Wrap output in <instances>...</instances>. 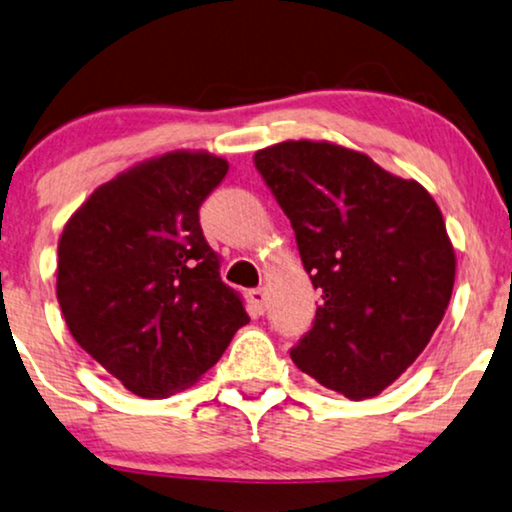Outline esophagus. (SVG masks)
Instances as JSON below:
<instances>
[{
  "label": "esophagus",
  "instance_id": "obj_1",
  "mask_svg": "<svg viewBox=\"0 0 512 512\" xmlns=\"http://www.w3.org/2000/svg\"><path fill=\"white\" fill-rule=\"evenodd\" d=\"M249 298H251V305H254V310L258 315L265 313V289H251L249 291Z\"/></svg>",
  "mask_w": 512,
  "mask_h": 512
}]
</instances>
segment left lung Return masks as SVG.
<instances>
[{
    "label": "left lung",
    "instance_id": "obj_1",
    "mask_svg": "<svg viewBox=\"0 0 512 512\" xmlns=\"http://www.w3.org/2000/svg\"><path fill=\"white\" fill-rule=\"evenodd\" d=\"M322 291L296 367L348 400L400 378L442 322L456 256L435 199L364 152L284 141L254 155Z\"/></svg>",
    "mask_w": 512,
    "mask_h": 512
}]
</instances>
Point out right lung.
<instances>
[{"label": "right lung", "instance_id": "right-lung-1", "mask_svg": "<svg viewBox=\"0 0 512 512\" xmlns=\"http://www.w3.org/2000/svg\"><path fill=\"white\" fill-rule=\"evenodd\" d=\"M225 174L228 162L204 150L152 157L91 192L58 240L72 338L138 397L192 386L249 322L199 225Z\"/></svg>", "mask_w": 512, "mask_h": 512}]
</instances>
